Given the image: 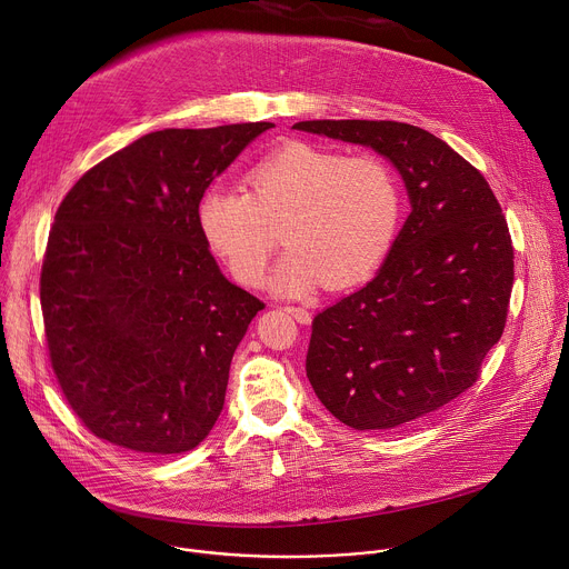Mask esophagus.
<instances>
[{"instance_id":"esophagus-1","label":"esophagus","mask_w":569,"mask_h":569,"mask_svg":"<svg viewBox=\"0 0 569 569\" xmlns=\"http://www.w3.org/2000/svg\"><path fill=\"white\" fill-rule=\"evenodd\" d=\"M286 310H288L299 323H310V319H312V315H310L306 308H301V306H286Z\"/></svg>"}]
</instances>
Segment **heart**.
I'll list each match as a JSON object with an SVG mask.
<instances>
[{"label": "heart", "mask_w": 569, "mask_h": 569, "mask_svg": "<svg viewBox=\"0 0 569 569\" xmlns=\"http://www.w3.org/2000/svg\"><path fill=\"white\" fill-rule=\"evenodd\" d=\"M250 193L222 187L204 191L198 224L231 277L257 288L286 224L290 252L272 288L299 297L323 281L353 286L387 259L402 213L400 184L380 154L288 141L250 171Z\"/></svg>", "instance_id": "obj_1"}]
</instances>
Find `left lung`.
Segmentation results:
<instances>
[{
    "label": "left lung",
    "mask_w": 569,
    "mask_h": 569,
    "mask_svg": "<svg viewBox=\"0 0 569 569\" xmlns=\"http://www.w3.org/2000/svg\"><path fill=\"white\" fill-rule=\"evenodd\" d=\"M295 130L387 157L412 211L378 274L312 319L306 376L356 430L408 426L463 393L502 338L513 246L489 182L432 132L398 121H299Z\"/></svg>",
    "instance_id": "obj_1"
}]
</instances>
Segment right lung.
I'll return each instance as SVG.
<instances>
[{
  "label": "right lung",
  "instance_id": "1",
  "mask_svg": "<svg viewBox=\"0 0 569 569\" xmlns=\"http://www.w3.org/2000/svg\"><path fill=\"white\" fill-rule=\"evenodd\" d=\"M270 128L143 134L60 202L40 277L44 336L69 408L94 437L178 455L218 421L233 351L266 303L224 279L198 204Z\"/></svg>",
  "mask_w": 569,
  "mask_h": 569
}]
</instances>
